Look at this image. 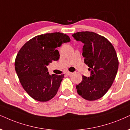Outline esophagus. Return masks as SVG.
<instances>
[{"mask_svg": "<svg viewBox=\"0 0 130 130\" xmlns=\"http://www.w3.org/2000/svg\"><path fill=\"white\" fill-rule=\"evenodd\" d=\"M66 74H67L68 75H71L72 74H73V73H71V72H69V71H68V72H67Z\"/></svg>", "mask_w": 130, "mask_h": 130, "instance_id": "esophagus-1", "label": "esophagus"}]
</instances>
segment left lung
<instances>
[{
    "label": "left lung",
    "instance_id": "left-lung-1",
    "mask_svg": "<svg viewBox=\"0 0 130 130\" xmlns=\"http://www.w3.org/2000/svg\"><path fill=\"white\" fill-rule=\"evenodd\" d=\"M84 44L82 55L89 67L91 76L83 75L76 85L78 94L88 101L100 99L106 94L115 78L119 61L115 49L106 38L92 32H78L73 35Z\"/></svg>",
    "mask_w": 130,
    "mask_h": 130
}]
</instances>
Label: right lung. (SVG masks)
I'll use <instances>...</instances> for the list:
<instances>
[{
    "label": "right lung",
    "mask_w": 130,
    "mask_h": 130,
    "mask_svg": "<svg viewBox=\"0 0 130 130\" xmlns=\"http://www.w3.org/2000/svg\"><path fill=\"white\" fill-rule=\"evenodd\" d=\"M70 41L66 34L49 33L34 37L19 50L15 60V71L21 86L34 100L48 101L56 95L64 75H50L47 66L59 60L57 48Z\"/></svg>",
    "instance_id": "1"
}]
</instances>
